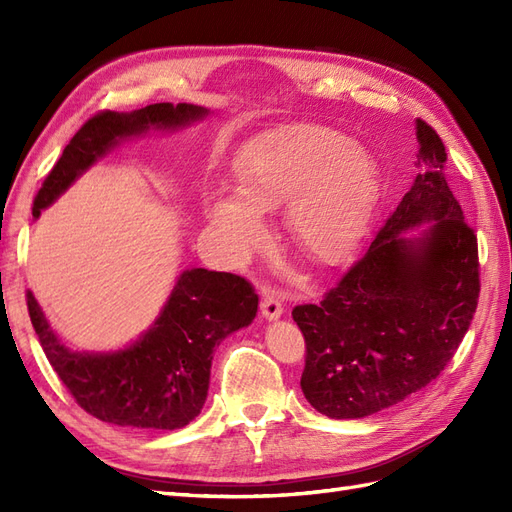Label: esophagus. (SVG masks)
<instances>
[{
	"label": "esophagus",
	"mask_w": 512,
	"mask_h": 512,
	"mask_svg": "<svg viewBox=\"0 0 512 512\" xmlns=\"http://www.w3.org/2000/svg\"><path fill=\"white\" fill-rule=\"evenodd\" d=\"M260 312H262V316H265L267 320H277V318L284 314L282 299L277 297L275 292H267L265 297H262V301H260Z\"/></svg>",
	"instance_id": "obj_1"
}]
</instances>
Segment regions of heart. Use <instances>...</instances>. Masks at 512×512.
Listing matches in <instances>:
<instances>
[{
  "instance_id": "heart-1",
  "label": "heart",
  "mask_w": 512,
  "mask_h": 512,
  "mask_svg": "<svg viewBox=\"0 0 512 512\" xmlns=\"http://www.w3.org/2000/svg\"><path fill=\"white\" fill-rule=\"evenodd\" d=\"M237 192L209 200V220L235 258L267 237L260 213L286 205L284 224L294 250L318 265H335L359 243L376 200L369 153L320 126H294L260 138L235 164Z\"/></svg>"
}]
</instances>
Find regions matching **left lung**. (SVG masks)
Returning <instances> with one entry per match:
<instances>
[{
    "instance_id": "obj_1",
    "label": "left lung",
    "mask_w": 512,
    "mask_h": 512,
    "mask_svg": "<svg viewBox=\"0 0 512 512\" xmlns=\"http://www.w3.org/2000/svg\"><path fill=\"white\" fill-rule=\"evenodd\" d=\"M416 175L365 256L320 303L292 309L305 337L301 389L329 418H363L436 380L468 333L480 294L474 228L446 181V149L416 119ZM426 224L408 240L404 229Z\"/></svg>"
}]
</instances>
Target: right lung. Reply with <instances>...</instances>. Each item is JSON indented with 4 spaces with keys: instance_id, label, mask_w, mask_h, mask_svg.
<instances>
[{
    "instance_id": "right-lung-1",
    "label": "right lung",
    "mask_w": 512,
    "mask_h": 512,
    "mask_svg": "<svg viewBox=\"0 0 512 512\" xmlns=\"http://www.w3.org/2000/svg\"><path fill=\"white\" fill-rule=\"evenodd\" d=\"M205 115V108L194 104L160 102L128 115L102 111L89 117L46 175L34 200V218L119 138L149 128H179ZM27 309L46 359L85 412L119 427L173 431L203 410L213 350L254 320L258 294L235 273L183 271L153 327L130 348L108 354L68 350L29 290Z\"/></svg>"
}]
</instances>
